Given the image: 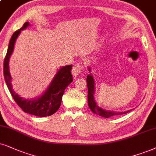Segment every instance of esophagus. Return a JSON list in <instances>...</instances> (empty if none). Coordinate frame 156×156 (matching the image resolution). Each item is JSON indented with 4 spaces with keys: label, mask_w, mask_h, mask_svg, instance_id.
<instances>
[{
    "label": "esophagus",
    "mask_w": 156,
    "mask_h": 156,
    "mask_svg": "<svg viewBox=\"0 0 156 156\" xmlns=\"http://www.w3.org/2000/svg\"><path fill=\"white\" fill-rule=\"evenodd\" d=\"M82 72V67L80 66V65H76L73 67L72 69V74L74 77H76L78 76H79L80 74V73Z\"/></svg>",
    "instance_id": "obj_1"
}]
</instances>
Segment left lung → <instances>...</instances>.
Returning <instances> with one entry per match:
<instances>
[{
  "label": "left lung",
  "instance_id": "1",
  "mask_svg": "<svg viewBox=\"0 0 156 156\" xmlns=\"http://www.w3.org/2000/svg\"><path fill=\"white\" fill-rule=\"evenodd\" d=\"M88 71L90 74L87 76L86 81H87V86H88V104L89 106L90 109L93 112V113L97 114L98 116H101L102 117L109 118L113 116L120 115V114H125L128 113L129 111L126 112H114L110 111V110L104 109L103 108L100 107L98 106L97 103L96 102L95 98H94V94H95V82H94V78L93 76L90 67H88Z\"/></svg>",
  "mask_w": 156,
  "mask_h": 156
}]
</instances>
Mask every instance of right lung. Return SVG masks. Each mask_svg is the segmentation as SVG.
<instances>
[{
	"mask_svg": "<svg viewBox=\"0 0 156 156\" xmlns=\"http://www.w3.org/2000/svg\"><path fill=\"white\" fill-rule=\"evenodd\" d=\"M30 25L29 22H26L20 29L16 31L11 37L8 47V50L3 63V75L5 81L11 96L18 105L26 113L37 117H47L55 114L60 108L62 97L65 90L73 82L71 74L72 66H62L59 69L53 78L49 86L40 96L31 99H26L16 94L11 84V74L9 71V60L13 52L14 44L21 31L27 29Z\"/></svg>",
	"mask_w": 156,
	"mask_h": 156,
	"instance_id": "1",
	"label": "right lung"
}]
</instances>
